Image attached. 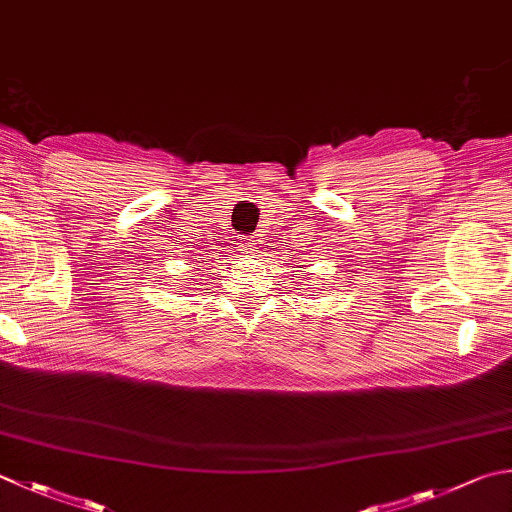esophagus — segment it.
<instances>
[{"instance_id":"34e87169","label":"esophagus","mask_w":512,"mask_h":512,"mask_svg":"<svg viewBox=\"0 0 512 512\" xmlns=\"http://www.w3.org/2000/svg\"><path fill=\"white\" fill-rule=\"evenodd\" d=\"M242 250H244V253H246V255H253V246H250V244L242 246Z\"/></svg>"}]
</instances>
